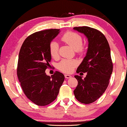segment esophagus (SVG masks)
I'll use <instances>...</instances> for the list:
<instances>
[{"label": "esophagus", "instance_id": "34e87169", "mask_svg": "<svg viewBox=\"0 0 127 127\" xmlns=\"http://www.w3.org/2000/svg\"><path fill=\"white\" fill-rule=\"evenodd\" d=\"M64 76H65V78H66V79H68V78H70L71 77H72V76H70V75H67V74H65V75H64Z\"/></svg>", "mask_w": 127, "mask_h": 127}]
</instances>
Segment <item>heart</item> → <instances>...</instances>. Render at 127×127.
I'll use <instances>...</instances> for the list:
<instances>
[{
	"label": "heart",
	"mask_w": 127,
	"mask_h": 127,
	"mask_svg": "<svg viewBox=\"0 0 127 127\" xmlns=\"http://www.w3.org/2000/svg\"><path fill=\"white\" fill-rule=\"evenodd\" d=\"M62 40L69 45L76 52L81 53L84 51V47L82 46L83 40L82 37L72 32L65 33L62 37ZM49 53L53 59H57L59 57V45L55 41H52L49 44ZM77 61L75 60H63L58 64V68L63 72H72L77 65Z\"/></svg>",
	"instance_id": "1"
}]
</instances>
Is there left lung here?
I'll return each instance as SVG.
<instances>
[{
	"label": "left lung",
	"mask_w": 127,
	"mask_h": 127,
	"mask_svg": "<svg viewBox=\"0 0 127 127\" xmlns=\"http://www.w3.org/2000/svg\"><path fill=\"white\" fill-rule=\"evenodd\" d=\"M74 30L87 37V54L77 68V73L87 72L84 79L75 75L78 84L73 93L76 98L84 104H90L101 97L109 84L113 71V63L109 43L104 34L87 26L75 27Z\"/></svg>",
	"instance_id": "1"
}]
</instances>
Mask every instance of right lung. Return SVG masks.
I'll return each instance as SVG.
<instances>
[{
    "instance_id": "right-lung-1",
    "label": "right lung",
    "mask_w": 127,
    "mask_h": 127,
    "mask_svg": "<svg viewBox=\"0 0 127 127\" xmlns=\"http://www.w3.org/2000/svg\"><path fill=\"white\" fill-rule=\"evenodd\" d=\"M60 29L37 32L25 39L19 52L17 76L24 94L33 103L46 106L54 101L64 80L62 73L46 75L51 56L49 44Z\"/></svg>"
}]
</instances>
